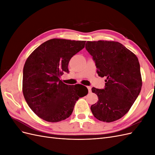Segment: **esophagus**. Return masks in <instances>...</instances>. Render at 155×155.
<instances>
[{
	"label": "esophagus",
	"mask_w": 155,
	"mask_h": 155,
	"mask_svg": "<svg viewBox=\"0 0 155 155\" xmlns=\"http://www.w3.org/2000/svg\"><path fill=\"white\" fill-rule=\"evenodd\" d=\"M87 88L88 90V92H91V87H87Z\"/></svg>",
	"instance_id": "esophagus-1"
}]
</instances>
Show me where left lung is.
Wrapping results in <instances>:
<instances>
[{"mask_svg":"<svg viewBox=\"0 0 155 155\" xmlns=\"http://www.w3.org/2000/svg\"><path fill=\"white\" fill-rule=\"evenodd\" d=\"M98 76L105 77L104 89L92 88L98 97L91 109L95 118L112 122L123 117L137 100L142 86L138 59L118 42L87 41Z\"/></svg>","mask_w":155,"mask_h":155,"instance_id":"left-lung-1","label":"left lung"}]
</instances>
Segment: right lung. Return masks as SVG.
Returning a JSON list of instances; mask_svg holds the SVG:
<instances>
[{"label": "right lung", "mask_w": 155, "mask_h": 155, "mask_svg": "<svg viewBox=\"0 0 155 155\" xmlns=\"http://www.w3.org/2000/svg\"><path fill=\"white\" fill-rule=\"evenodd\" d=\"M85 41L52 39L38 46L28 58L23 68L22 92L30 109L49 122L67 119L79 97L88 89L68 85L60 80L68 73L70 59L85 47ZM84 87V86H83Z\"/></svg>", "instance_id": "1"}]
</instances>
